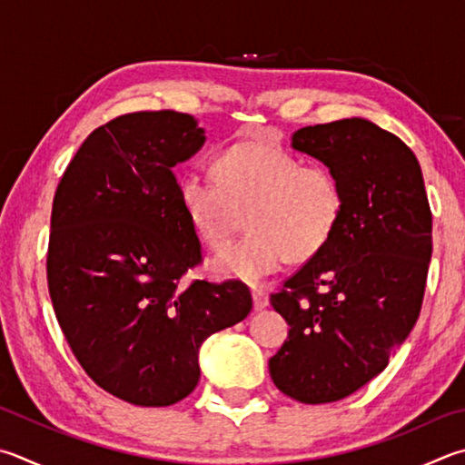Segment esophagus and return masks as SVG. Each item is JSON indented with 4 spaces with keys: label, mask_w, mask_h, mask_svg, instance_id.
I'll return each mask as SVG.
<instances>
[{
    "label": "esophagus",
    "mask_w": 465,
    "mask_h": 465,
    "mask_svg": "<svg viewBox=\"0 0 465 465\" xmlns=\"http://www.w3.org/2000/svg\"><path fill=\"white\" fill-rule=\"evenodd\" d=\"M252 299H254V311H262L268 307V294L262 289L252 291Z\"/></svg>",
    "instance_id": "1"
}]
</instances>
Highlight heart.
<instances>
[{
  "label": "heart",
  "mask_w": 465,
  "mask_h": 465,
  "mask_svg": "<svg viewBox=\"0 0 465 465\" xmlns=\"http://www.w3.org/2000/svg\"><path fill=\"white\" fill-rule=\"evenodd\" d=\"M217 179L189 171L179 199L193 232L205 246L222 250L242 230L250 235L209 262L217 278L258 282L289 258H313L341 217L340 183L325 166H302L282 148L243 142L215 160Z\"/></svg>",
  "instance_id": "b5f03b06"
}]
</instances>
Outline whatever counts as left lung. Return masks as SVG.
<instances>
[{
  "label": "left lung",
  "mask_w": 465,
  "mask_h": 465,
  "mask_svg": "<svg viewBox=\"0 0 465 465\" xmlns=\"http://www.w3.org/2000/svg\"><path fill=\"white\" fill-rule=\"evenodd\" d=\"M291 146L333 173L343 207L323 250L270 297L291 329L268 368L286 396L323 404L382 372L415 327L431 209L412 150L364 117L309 125Z\"/></svg>",
  "instance_id": "left-lung-1"
}]
</instances>
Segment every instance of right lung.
<instances>
[{
	"mask_svg": "<svg viewBox=\"0 0 465 465\" xmlns=\"http://www.w3.org/2000/svg\"><path fill=\"white\" fill-rule=\"evenodd\" d=\"M205 140L189 114L115 117L89 134L54 195L46 270L58 325L93 382L138 407L189 396L201 345L252 311L238 281L179 284L201 243L173 168Z\"/></svg>",
	"mask_w": 465,
	"mask_h": 465,
	"instance_id": "obj_1",
	"label": "right lung"
}]
</instances>
